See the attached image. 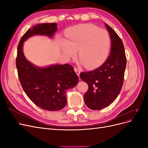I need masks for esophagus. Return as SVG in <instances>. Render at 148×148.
Segmentation results:
<instances>
[{"instance_id": "34e87169", "label": "esophagus", "mask_w": 148, "mask_h": 148, "mask_svg": "<svg viewBox=\"0 0 148 148\" xmlns=\"http://www.w3.org/2000/svg\"><path fill=\"white\" fill-rule=\"evenodd\" d=\"M74 70H75V71L76 72V73L77 74V75L78 76V77H79V74H80V71L78 69H77V68H75L74 69Z\"/></svg>"}]
</instances>
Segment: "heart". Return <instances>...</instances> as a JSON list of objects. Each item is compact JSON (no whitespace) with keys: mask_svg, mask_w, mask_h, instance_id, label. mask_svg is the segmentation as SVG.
<instances>
[{"mask_svg":"<svg viewBox=\"0 0 148 148\" xmlns=\"http://www.w3.org/2000/svg\"><path fill=\"white\" fill-rule=\"evenodd\" d=\"M65 41H60L61 51L67 59L74 57L78 51L80 64L87 69H95L106 61L110 47L107 31L91 24L75 25L67 29Z\"/></svg>","mask_w":148,"mask_h":148,"instance_id":"b5f03b06","label":"heart"}]
</instances>
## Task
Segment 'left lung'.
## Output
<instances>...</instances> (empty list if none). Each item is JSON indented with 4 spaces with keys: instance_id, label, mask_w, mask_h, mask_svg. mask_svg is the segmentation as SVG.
Masks as SVG:
<instances>
[{
    "instance_id": "8db88e82",
    "label": "left lung",
    "mask_w": 148,
    "mask_h": 148,
    "mask_svg": "<svg viewBox=\"0 0 148 148\" xmlns=\"http://www.w3.org/2000/svg\"><path fill=\"white\" fill-rule=\"evenodd\" d=\"M104 24L111 39L110 55L99 68L80 73L89 87L84 95V102L92 110L104 109L115 100L122 87L127 65L122 41L110 26Z\"/></svg>"
}]
</instances>
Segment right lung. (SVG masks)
<instances>
[{
	"label": "right lung",
	"instance_id": "add662e5",
	"mask_svg": "<svg viewBox=\"0 0 148 148\" xmlns=\"http://www.w3.org/2000/svg\"><path fill=\"white\" fill-rule=\"evenodd\" d=\"M57 24H38L29 29L18 46L16 66L21 86L33 103L44 110L57 111L66 104V92L78 83V77L69 64H53L38 66L25 57L23 43L36 35L52 38L57 30Z\"/></svg>",
	"mask_w": 148,
	"mask_h": 148
}]
</instances>
